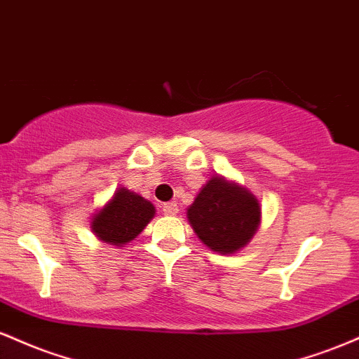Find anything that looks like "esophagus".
<instances>
[{
  "instance_id": "1",
  "label": "esophagus",
  "mask_w": 359,
  "mask_h": 359,
  "mask_svg": "<svg viewBox=\"0 0 359 359\" xmlns=\"http://www.w3.org/2000/svg\"><path fill=\"white\" fill-rule=\"evenodd\" d=\"M162 211L165 216H175L179 212V205H177V203H165L162 204Z\"/></svg>"
}]
</instances>
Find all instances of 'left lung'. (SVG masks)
Segmentation results:
<instances>
[{
    "mask_svg": "<svg viewBox=\"0 0 359 359\" xmlns=\"http://www.w3.org/2000/svg\"><path fill=\"white\" fill-rule=\"evenodd\" d=\"M187 217L199 240L221 255L245 248L257 233L262 208L257 197L224 177H212L189 205Z\"/></svg>",
    "mask_w": 359,
    "mask_h": 359,
    "instance_id": "left-lung-1",
    "label": "left lung"
}]
</instances>
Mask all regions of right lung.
Returning a JSON list of instances; mask_svg holds the SVG:
<instances>
[{"instance_id": "right-lung-1", "label": "right lung", "mask_w": 359, "mask_h": 359, "mask_svg": "<svg viewBox=\"0 0 359 359\" xmlns=\"http://www.w3.org/2000/svg\"><path fill=\"white\" fill-rule=\"evenodd\" d=\"M154 216L155 208L150 201L119 187L113 199L100 212L94 214L90 228L101 241L123 246L133 241Z\"/></svg>"}]
</instances>
